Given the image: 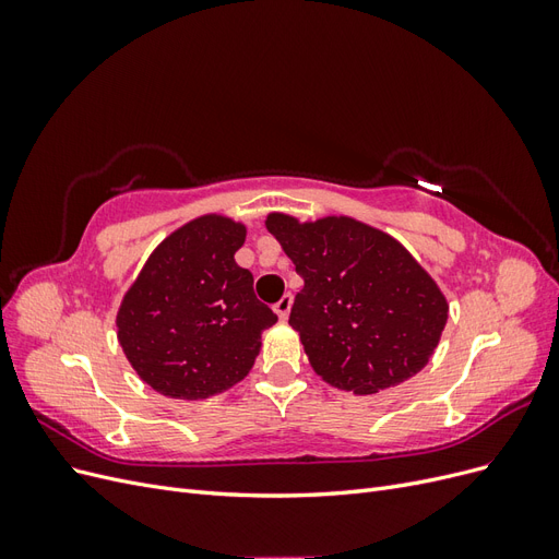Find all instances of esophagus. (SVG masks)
I'll return each mask as SVG.
<instances>
[{
    "instance_id": "obj_1",
    "label": "esophagus",
    "mask_w": 559,
    "mask_h": 559,
    "mask_svg": "<svg viewBox=\"0 0 559 559\" xmlns=\"http://www.w3.org/2000/svg\"><path fill=\"white\" fill-rule=\"evenodd\" d=\"M292 306H294V296H292V294H284V296L277 300V306H275L277 317H280V319H286V317H289Z\"/></svg>"
}]
</instances>
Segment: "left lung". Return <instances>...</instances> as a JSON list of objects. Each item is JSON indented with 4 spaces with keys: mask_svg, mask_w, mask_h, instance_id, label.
Listing matches in <instances>:
<instances>
[{
    "mask_svg": "<svg viewBox=\"0 0 559 559\" xmlns=\"http://www.w3.org/2000/svg\"><path fill=\"white\" fill-rule=\"evenodd\" d=\"M265 228L302 277L289 324L321 380L376 394L429 364L450 306L396 238L343 214L270 212Z\"/></svg>",
    "mask_w": 559,
    "mask_h": 559,
    "instance_id": "1",
    "label": "left lung"
}]
</instances>
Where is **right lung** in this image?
I'll list each match as a JSON object with an SVG mask.
<instances>
[{
	"label": "right lung",
	"mask_w": 559,
	"mask_h": 559,
	"mask_svg": "<svg viewBox=\"0 0 559 559\" xmlns=\"http://www.w3.org/2000/svg\"><path fill=\"white\" fill-rule=\"evenodd\" d=\"M247 226L202 214L151 251L116 312L126 359L167 399L200 401L247 378L277 314L235 263Z\"/></svg>",
	"instance_id": "right-lung-1"
}]
</instances>
